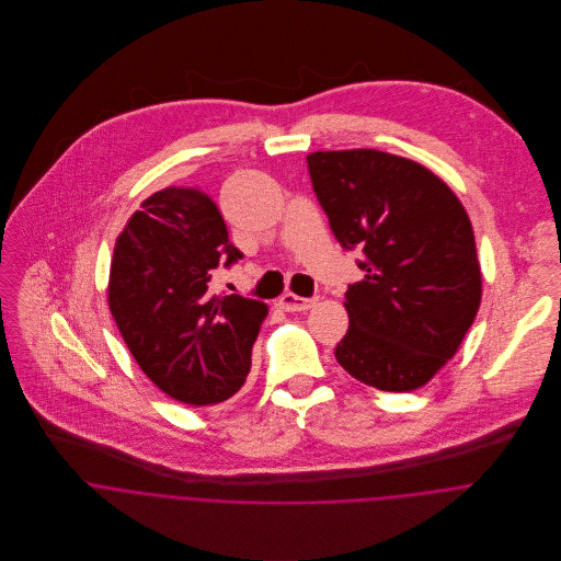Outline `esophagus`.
Masks as SVG:
<instances>
[{"instance_id": "obj_1", "label": "esophagus", "mask_w": 561, "mask_h": 561, "mask_svg": "<svg viewBox=\"0 0 561 561\" xmlns=\"http://www.w3.org/2000/svg\"><path fill=\"white\" fill-rule=\"evenodd\" d=\"M316 305V298H300L296 294H285L280 300H278V307L287 313H302V311H309L311 307Z\"/></svg>"}]
</instances>
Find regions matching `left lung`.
<instances>
[{
	"label": "left lung",
	"instance_id": "1",
	"mask_svg": "<svg viewBox=\"0 0 561 561\" xmlns=\"http://www.w3.org/2000/svg\"><path fill=\"white\" fill-rule=\"evenodd\" d=\"M307 163L334 238L360 250L365 272L345 291L339 365L380 391L427 385L480 309L478 248L462 203L427 168L391 153L318 151Z\"/></svg>",
	"mask_w": 561,
	"mask_h": 561
}]
</instances>
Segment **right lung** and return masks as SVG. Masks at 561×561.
<instances>
[{
  "instance_id": "obj_1",
  "label": "right lung",
  "mask_w": 561,
  "mask_h": 561,
  "mask_svg": "<svg viewBox=\"0 0 561 561\" xmlns=\"http://www.w3.org/2000/svg\"><path fill=\"white\" fill-rule=\"evenodd\" d=\"M241 256L214 198L192 187L156 192L118 236L110 311L140 369L165 396L209 405L243 387L267 305L211 294L216 270Z\"/></svg>"
}]
</instances>
